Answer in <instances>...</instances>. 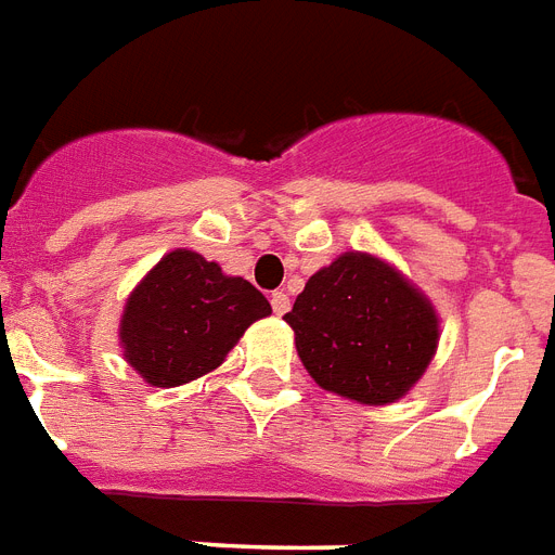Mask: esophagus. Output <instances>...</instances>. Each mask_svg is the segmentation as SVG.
I'll use <instances>...</instances> for the list:
<instances>
[{"instance_id": "obj_1", "label": "esophagus", "mask_w": 555, "mask_h": 555, "mask_svg": "<svg viewBox=\"0 0 555 555\" xmlns=\"http://www.w3.org/2000/svg\"><path fill=\"white\" fill-rule=\"evenodd\" d=\"M270 306H273V311H276L279 317L287 314V311H291V296H287L285 291H276V294L270 296Z\"/></svg>"}]
</instances>
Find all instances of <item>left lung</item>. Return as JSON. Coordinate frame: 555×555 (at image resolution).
Here are the masks:
<instances>
[{"label":"left lung","instance_id":"1","mask_svg":"<svg viewBox=\"0 0 555 555\" xmlns=\"http://www.w3.org/2000/svg\"><path fill=\"white\" fill-rule=\"evenodd\" d=\"M285 323L308 375L370 408L404 399L439 346V314L428 294L396 264L358 249L308 279Z\"/></svg>","mask_w":555,"mask_h":555}]
</instances>
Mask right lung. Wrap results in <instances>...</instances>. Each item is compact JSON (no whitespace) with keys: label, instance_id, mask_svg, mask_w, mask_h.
Masks as SVG:
<instances>
[{"label":"right lung","instance_id":"right-lung-1","mask_svg":"<svg viewBox=\"0 0 555 555\" xmlns=\"http://www.w3.org/2000/svg\"><path fill=\"white\" fill-rule=\"evenodd\" d=\"M270 302L247 279L177 247L130 291L118 320L125 361L151 387H180L218 370Z\"/></svg>","mask_w":555,"mask_h":555}]
</instances>
